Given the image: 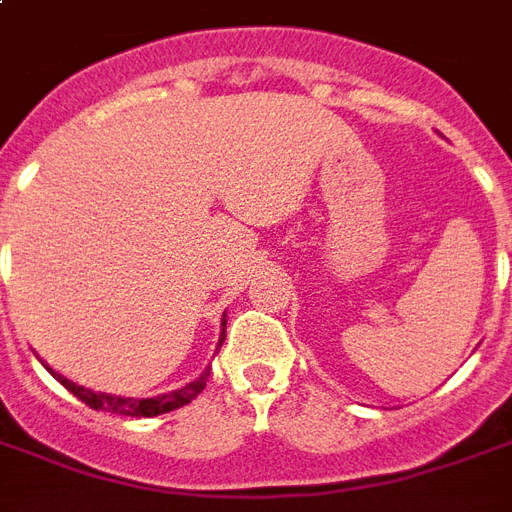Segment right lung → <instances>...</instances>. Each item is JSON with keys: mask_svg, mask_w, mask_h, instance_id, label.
I'll list each match as a JSON object with an SVG mask.
<instances>
[{"mask_svg": "<svg viewBox=\"0 0 512 512\" xmlns=\"http://www.w3.org/2000/svg\"><path fill=\"white\" fill-rule=\"evenodd\" d=\"M225 340V316H223V335H220V342L217 345H223ZM47 372L55 377V380L63 385L66 390H71L79 401L95 409V412H114V414H127V417H156V414H167L172 409H180V406L191 404L193 398L199 396L204 385H207V377H209V366L204 372L196 377L193 382L183 385L180 390H172V393H162V396H154V398H124V396H111V393H95L90 388H82V385H76L71 382L68 377L63 374L52 372L50 366H47Z\"/></svg>", "mask_w": 512, "mask_h": 512, "instance_id": "obj_1", "label": "right lung"}]
</instances>
